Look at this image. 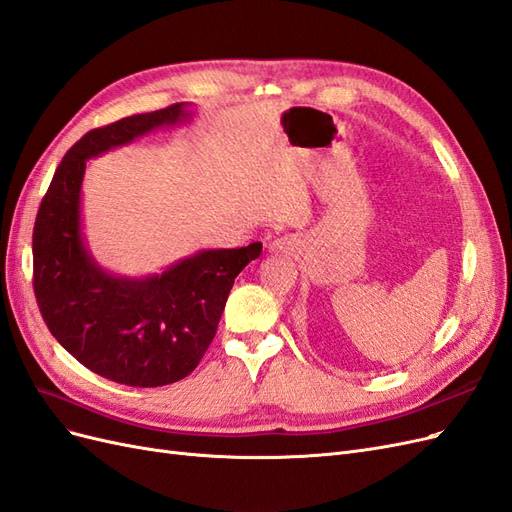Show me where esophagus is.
I'll return each instance as SVG.
<instances>
[{
	"label": "esophagus",
	"instance_id": "1",
	"mask_svg": "<svg viewBox=\"0 0 512 512\" xmlns=\"http://www.w3.org/2000/svg\"><path fill=\"white\" fill-rule=\"evenodd\" d=\"M294 245H297V239L290 237V235H286V237L275 239V241L271 243V250H277V252H290Z\"/></svg>",
	"mask_w": 512,
	"mask_h": 512
}]
</instances>
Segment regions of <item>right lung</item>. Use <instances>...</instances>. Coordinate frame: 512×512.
<instances>
[{"mask_svg":"<svg viewBox=\"0 0 512 512\" xmlns=\"http://www.w3.org/2000/svg\"><path fill=\"white\" fill-rule=\"evenodd\" d=\"M188 119L185 104H173L87 132L57 166L34 224V292L46 327L94 374L141 389L192 374L218 331L235 277L262 252L258 241L203 250L145 280L106 273L87 252L81 235L87 160Z\"/></svg>","mask_w":512,"mask_h":512,"instance_id":"add662e5","label":"right lung"}]
</instances>
